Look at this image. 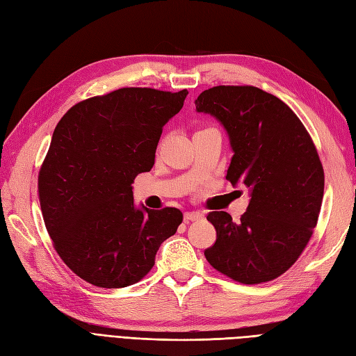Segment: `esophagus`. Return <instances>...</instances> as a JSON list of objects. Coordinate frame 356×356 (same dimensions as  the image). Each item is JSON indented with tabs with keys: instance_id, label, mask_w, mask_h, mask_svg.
<instances>
[{
	"instance_id": "1",
	"label": "esophagus",
	"mask_w": 356,
	"mask_h": 356,
	"mask_svg": "<svg viewBox=\"0 0 356 356\" xmlns=\"http://www.w3.org/2000/svg\"><path fill=\"white\" fill-rule=\"evenodd\" d=\"M203 218L202 212H186L184 213V221L190 222V221H200Z\"/></svg>"
}]
</instances>
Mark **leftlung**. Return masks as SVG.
Returning a JSON list of instances; mask_svg holds the SVG:
<instances>
[{
  "instance_id": "8db88e82",
  "label": "left lung",
  "mask_w": 356,
  "mask_h": 356,
  "mask_svg": "<svg viewBox=\"0 0 356 356\" xmlns=\"http://www.w3.org/2000/svg\"><path fill=\"white\" fill-rule=\"evenodd\" d=\"M195 104L227 132L225 178L250 190L239 222L224 211L208 215L217 241L204 257L238 282L272 281L297 261L318 222L324 169L315 144L285 102L252 86H217Z\"/></svg>"
}]
</instances>
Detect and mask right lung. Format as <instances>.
I'll use <instances>...</instances> for the list:
<instances>
[{"mask_svg": "<svg viewBox=\"0 0 356 356\" xmlns=\"http://www.w3.org/2000/svg\"><path fill=\"white\" fill-rule=\"evenodd\" d=\"M188 92L123 88L60 118L38 175L40 204L59 257L95 286L134 285L152 270L182 212L136 207L132 184L154 165L163 126Z\"/></svg>", "mask_w": 356, "mask_h": 356, "instance_id": "add662e5", "label": "right lung"}]
</instances>
